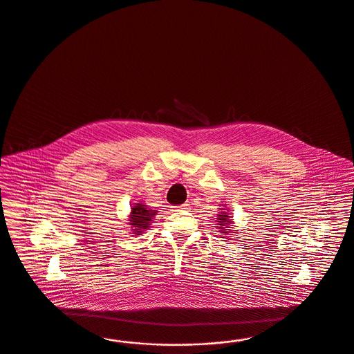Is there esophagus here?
I'll list each match as a JSON object with an SVG mask.
<instances>
[{
    "label": "esophagus",
    "instance_id": "esophagus-1",
    "mask_svg": "<svg viewBox=\"0 0 354 354\" xmlns=\"http://www.w3.org/2000/svg\"><path fill=\"white\" fill-rule=\"evenodd\" d=\"M188 209V204H182V205H176V207H172V210L178 212V210H185Z\"/></svg>",
    "mask_w": 354,
    "mask_h": 354
}]
</instances>
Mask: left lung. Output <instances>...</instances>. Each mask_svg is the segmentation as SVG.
Wrapping results in <instances>:
<instances>
[{
    "label": "left lung",
    "instance_id": "8db88e82",
    "mask_svg": "<svg viewBox=\"0 0 354 354\" xmlns=\"http://www.w3.org/2000/svg\"><path fill=\"white\" fill-rule=\"evenodd\" d=\"M220 213L217 214V218H216V222H217V229L220 230L221 234H222V238H225V236H227L226 239H229L230 236L232 235V232H236L238 230H232V223H234V221L232 220V214L229 213V209L226 207H220ZM232 239V238H230Z\"/></svg>",
    "mask_w": 354,
    "mask_h": 354
}]
</instances>
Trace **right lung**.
Returning <instances> with one entry per match:
<instances>
[{"label":"right lung","instance_id":"1","mask_svg":"<svg viewBox=\"0 0 354 354\" xmlns=\"http://www.w3.org/2000/svg\"><path fill=\"white\" fill-rule=\"evenodd\" d=\"M158 210L150 209L145 205L142 201L134 203L133 207H131V213L128 217V223L131 226L132 234L136 235H141L142 232L147 230L150 227V225L153 223L151 221L154 218V216H157Z\"/></svg>","mask_w":354,"mask_h":354}]
</instances>
